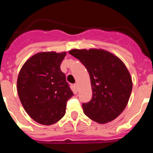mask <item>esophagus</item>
Masks as SVG:
<instances>
[{
    "mask_svg": "<svg viewBox=\"0 0 153 153\" xmlns=\"http://www.w3.org/2000/svg\"><path fill=\"white\" fill-rule=\"evenodd\" d=\"M74 87H75V90H76V91H78V84H75V85H74Z\"/></svg>",
    "mask_w": 153,
    "mask_h": 153,
    "instance_id": "1",
    "label": "esophagus"
}]
</instances>
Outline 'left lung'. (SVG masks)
I'll list each match as a JSON object with an SVG mask.
<instances>
[{
    "mask_svg": "<svg viewBox=\"0 0 153 153\" xmlns=\"http://www.w3.org/2000/svg\"><path fill=\"white\" fill-rule=\"evenodd\" d=\"M68 53L86 67L91 78L93 96L82 104L85 115L100 124L116 118L125 109L132 91V79L124 62L101 49H74Z\"/></svg>",
    "mask_w": 153,
    "mask_h": 153,
    "instance_id": "obj_1",
    "label": "left lung"
}]
</instances>
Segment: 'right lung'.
<instances>
[{"label": "right lung", "mask_w": 153, "mask_h": 153, "mask_svg": "<svg viewBox=\"0 0 153 153\" xmlns=\"http://www.w3.org/2000/svg\"><path fill=\"white\" fill-rule=\"evenodd\" d=\"M66 52H41L24 63L17 79L19 97L33 120L51 125L64 116L73 92L60 69Z\"/></svg>", "instance_id": "1"}]
</instances>
